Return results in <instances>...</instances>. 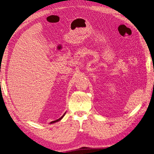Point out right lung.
Returning <instances> with one entry per match:
<instances>
[{"instance_id": "obj_1", "label": "right lung", "mask_w": 154, "mask_h": 154, "mask_svg": "<svg viewBox=\"0 0 154 154\" xmlns=\"http://www.w3.org/2000/svg\"><path fill=\"white\" fill-rule=\"evenodd\" d=\"M65 114H63V115L62 116H61L60 119H57V120H56V121H52L51 122H50V123H51V124H52V123H54V122H58V121H60V120H61V119H62L63 118V116H65Z\"/></svg>"}]
</instances>
